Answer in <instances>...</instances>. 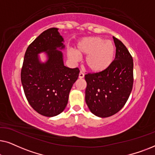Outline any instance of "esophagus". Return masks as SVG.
Here are the masks:
<instances>
[{
  "instance_id": "esophagus-1",
  "label": "esophagus",
  "mask_w": 155,
  "mask_h": 155,
  "mask_svg": "<svg viewBox=\"0 0 155 155\" xmlns=\"http://www.w3.org/2000/svg\"><path fill=\"white\" fill-rule=\"evenodd\" d=\"M84 77V73H82V71H80V74H79V78H80V79H82V78H83Z\"/></svg>"
}]
</instances>
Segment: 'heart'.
I'll use <instances>...</instances> for the list:
<instances>
[{"label": "heart", "instance_id": "1", "mask_svg": "<svg viewBox=\"0 0 155 155\" xmlns=\"http://www.w3.org/2000/svg\"><path fill=\"white\" fill-rule=\"evenodd\" d=\"M116 48L113 42L99 37L83 38L76 44L75 51L68 50V58L72 63L79 61V56H86L84 65L92 73H101L113 62Z\"/></svg>", "mask_w": 155, "mask_h": 155}]
</instances>
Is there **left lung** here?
Masks as SVG:
<instances>
[{"label":"left lung","mask_w":155,"mask_h":155,"mask_svg":"<svg viewBox=\"0 0 155 155\" xmlns=\"http://www.w3.org/2000/svg\"><path fill=\"white\" fill-rule=\"evenodd\" d=\"M116 57L104 71L84 75L85 102L90 111L100 118L113 116L126 103L133 89V61L126 46L113 37Z\"/></svg>","instance_id":"1"}]
</instances>
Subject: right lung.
<instances>
[{
	"instance_id": "obj_1",
	"label": "right lung",
	"mask_w": 155,
	"mask_h": 155,
	"mask_svg": "<svg viewBox=\"0 0 155 155\" xmlns=\"http://www.w3.org/2000/svg\"><path fill=\"white\" fill-rule=\"evenodd\" d=\"M63 42L58 28L44 31L27 48L21 71V82L29 104L47 117L58 115L65 109L70 91L79 76L78 68L64 65ZM42 52L46 54L44 62L39 56Z\"/></svg>"
}]
</instances>
